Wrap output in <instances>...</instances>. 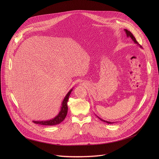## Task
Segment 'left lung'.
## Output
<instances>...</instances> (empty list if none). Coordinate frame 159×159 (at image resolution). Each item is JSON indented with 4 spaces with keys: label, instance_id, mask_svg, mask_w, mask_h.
Segmentation results:
<instances>
[{
    "label": "left lung",
    "instance_id": "8db88e82",
    "mask_svg": "<svg viewBox=\"0 0 159 159\" xmlns=\"http://www.w3.org/2000/svg\"><path fill=\"white\" fill-rule=\"evenodd\" d=\"M125 31L126 34V36H127V37H128H128H130V38H131V39L134 41V43L139 44V43L137 42V40H136L135 38L134 37V36L132 34V33H131L130 31H128V30H126V29H125ZM139 45H140V44H139ZM140 48H142L141 46H140ZM98 118L99 120H101V121H104V122H106V123H108V124H112V123H114V122H110V121H105V120H102V119L100 118H99V117H98Z\"/></svg>",
    "mask_w": 159,
    "mask_h": 159
}]
</instances>
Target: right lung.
Instances as JSON below:
<instances>
[{"instance_id":"obj_1","label":"right lung","mask_w":159,"mask_h":159,"mask_svg":"<svg viewBox=\"0 0 159 159\" xmlns=\"http://www.w3.org/2000/svg\"><path fill=\"white\" fill-rule=\"evenodd\" d=\"M73 88L69 90V92L66 94L65 97L63 99V101L61 103V107L60 109V111L58 115H57L54 118L51 119L50 120H46V121H33V123L41 125H47V126H53V125H57L58 124H60L61 122H62L64 119L65 118L67 111H68V106H67V102L69 100V96L71 94V92L72 91Z\"/></svg>"}]
</instances>
